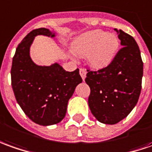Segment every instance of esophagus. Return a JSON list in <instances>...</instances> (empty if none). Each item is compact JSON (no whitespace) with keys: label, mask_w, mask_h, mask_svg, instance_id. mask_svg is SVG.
Masks as SVG:
<instances>
[{"label":"esophagus","mask_w":152,"mask_h":152,"mask_svg":"<svg viewBox=\"0 0 152 152\" xmlns=\"http://www.w3.org/2000/svg\"><path fill=\"white\" fill-rule=\"evenodd\" d=\"M79 74H80V75H81L83 80H84L85 78H86V74H87L86 69H83V68H81V69H79Z\"/></svg>","instance_id":"obj_1"}]
</instances>
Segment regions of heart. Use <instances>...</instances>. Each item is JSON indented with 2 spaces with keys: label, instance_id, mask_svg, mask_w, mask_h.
<instances>
[{
  "label": "heart",
  "instance_id": "b5f03b06",
  "mask_svg": "<svg viewBox=\"0 0 152 152\" xmlns=\"http://www.w3.org/2000/svg\"><path fill=\"white\" fill-rule=\"evenodd\" d=\"M119 49L118 38L113 34L96 30L78 38L73 45V50L81 57L88 55V60L95 69L109 65Z\"/></svg>",
  "mask_w": 152,
  "mask_h": 152
}]
</instances>
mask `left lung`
<instances>
[{
	"label": "left lung",
	"instance_id": "left-lung-1",
	"mask_svg": "<svg viewBox=\"0 0 152 152\" xmlns=\"http://www.w3.org/2000/svg\"><path fill=\"white\" fill-rule=\"evenodd\" d=\"M117 31L122 48L109 65L88 69L85 82L90 88L88 106L98 122L116 124L137 103L142 90L143 62L137 44L122 30Z\"/></svg>",
	"mask_w": 152,
	"mask_h": 152
}]
</instances>
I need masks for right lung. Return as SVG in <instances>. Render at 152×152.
Instances as JSON below:
<instances>
[{"label": "right lung", "instance_id": "1", "mask_svg": "<svg viewBox=\"0 0 152 152\" xmlns=\"http://www.w3.org/2000/svg\"><path fill=\"white\" fill-rule=\"evenodd\" d=\"M54 37L49 29L32 30L16 48L10 70L11 85L21 109L31 121L42 126L61 122L69 98L83 79L77 69L68 72L57 63L50 66L35 64L30 48L36 35Z\"/></svg>", "mask_w": 152, "mask_h": 152}]
</instances>
